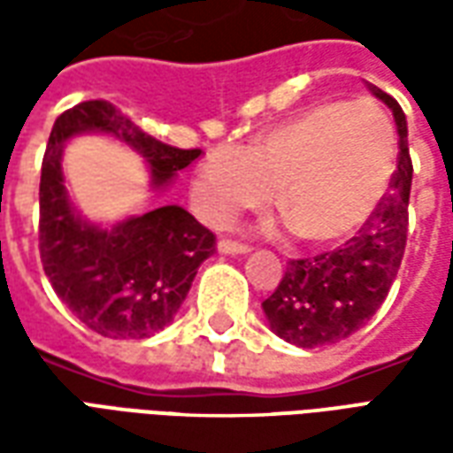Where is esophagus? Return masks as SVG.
I'll return each instance as SVG.
<instances>
[{
	"label": "esophagus",
	"instance_id": "1",
	"mask_svg": "<svg viewBox=\"0 0 453 453\" xmlns=\"http://www.w3.org/2000/svg\"><path fill=\"white\" fill-rule=\"evenodd\" d=\"M218 252L220 255H247L250 245L235 242V240H218Z\"/></svg>",
	"mask_w": 453,
	"mask_h": 453
}]
</instances>
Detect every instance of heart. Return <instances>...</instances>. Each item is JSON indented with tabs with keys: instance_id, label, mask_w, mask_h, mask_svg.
<instances>
[{
	"instance_id": "1",
	"label": "heart",
	"mask_w": 453,
	"mask_h": 453,
	"mask_svg": "<svg viewBox=\"0 0 453 453\" xmlns=\"http://www.w3.org/2000/svg\"><path fill=\"white\" fill-rule=\"evenodd\" d=\"M395 172L393 126L373 104L318 102L279 123L247 152L218 148L198 165L196 201L211 223L265 208L311 247L347 242L369 223Z\"/></svg>"
}]
</instances>
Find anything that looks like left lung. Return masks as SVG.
<instances>
[{
  "mask_svg": "<svg viewBox=\"0 0 453 453\" xmlns=\"http://www.w3.org/2000/svg\"><path fill=\"white\" fill-rule=\"evenodd\" d=\"M369 89L393 111L398 126V169L390 179V191L359 235L342 250L313 259H291L276 291L262 303L272 330L305 349L334 344L369 323L398 276L408 242L412 184L408 120L390 94L373 84Z\"/></svg>",
  "mask_w": 453,
  "mask_h": 453,
  "instance_id": "1",
  "label": "left lung"
}]
</instances>
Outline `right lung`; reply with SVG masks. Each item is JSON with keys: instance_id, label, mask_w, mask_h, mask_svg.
I'll use <instances>...</instances> for the list:
<instances>
[{"instance_id": "add662e5", "label": "right lung", "mask_w": 453, "mask_h": 453, "mask_svg": "<svg viewBox=\"0 0 453 453\" xmlns=\"http://www.w3.org/2000/svg\"><path fill=\"white\" fill-rule=\"evenodd\" d=\"M106 133L140 152L152 188H165L201 155L159 142L113 104L94 99L58 116L41 167L38 247L55 294L89 330L111 340H142L167 327L184 303L216 235L181 206L152 208L104 227L80 216L63 177L65 142Z\"/></svg>"}]
</instances>
